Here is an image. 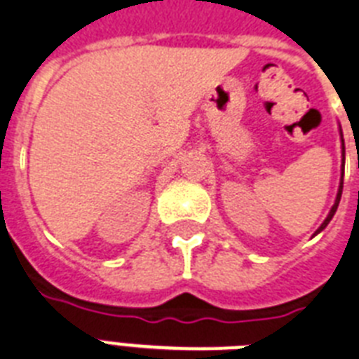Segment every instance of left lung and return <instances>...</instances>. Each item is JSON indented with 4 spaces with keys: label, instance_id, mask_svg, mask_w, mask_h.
Masks as SVG:
<instances>
[{
    "label": "left lung",
    "instance_id": "left-lung-1",
    "mask_svg": "<svg viewBox=\"0 0 359 359\" xmlns=\"http://www.w3.org/2000/svg\"><path fill=\"white\" fill-rule=\"evenodd\" d=\"M339 134H341V179H339V188H337V195H336V201H334V206L330 208V212H328V215H326V219L323 221L321 226L316 230L317 236L319 232H323V230L328 226V223L332 221V217H334V214H336L337 206H339V201H341V194H343V175H345V140H343V133H341V127H339Z\"/></svg>",
    "mask_w": 359,
    "mask_h": 359
}]
</instances>
